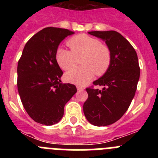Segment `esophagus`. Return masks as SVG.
Here are the masks:
<instances>
[{
  "label": "esophagus",
  "mask_w": 158,
  "mask_h": 158,
  "mask_svg": "<svg viewBox=\"0 0 158 158\" xmlns=\"http://www.w3.org/2000/svg\"><path fill=\"white\" fill-rule=\"evenodd\" d=\"M77 89L78 91H83L84 89H85V87L81 85H77Z\"/></svg>",
  "instance_id": "34e87169"
}]
</instances>
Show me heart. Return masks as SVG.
Segmentation results:
<instances>
[{
    "mask_svg": "<svg viewBox=\"0 0 158 158\" xmlns=\"http://www.w3.org/2000/svg\"><path fill=\"white\" fill-rule=\"evenodd\" d=\"M71 50L58 49L56 59L59 66L64 70L74 67L79 62L82 65L75 67L67 72L65 77L71 83L85 84L94 77L104 74L111 63V54L107 47L96 38L86 35L75 36L68 41Z\"/></svg>",
    "mask_w": 158,
    "mask_h": 158,
    "instance_id": "1",
    "label": "heart"
}]
</instances>
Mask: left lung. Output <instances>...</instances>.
<instances>
[{"mask_svg":"<svg viewBox=\"0 0 158 158\" xmlns=\"http://www.w3.org/2000/svg\"><path fill=\"white\" fill-rule=\"evenodd\" d=\"M89 34L105 42L111 54V63L105 73L93 82L104 88L86 89L89 97L83 111L90 123L105 127L118 121L133 100L140 77L139 59L134 47L118 32L95 31Z\"/></svg>","mask_w":158,"mask_h":158,"instance_id":"1","label":"left lung"}]
</instances>
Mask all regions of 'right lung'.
Returning <instances> with one entry per match:
<instances>
[{
	"label": "right lung",
	"instance_id": "right-lung-1",
	"mask_svg": "<svg viewBox=\"0 0 158 158\" xmlns=\"http://www.w3.org/2000/svg\"><path fill=\"white\" fill-rule=\"evenodd\" d=\"M74 34L68 29L49 27L27 41L18 62L17 88L29 116L46 126L57 123L64 107L77 93L72 84H62L63 73L56 60L60 43Z\"/></svg>",
	"mask_w": 158,
	"mask_h": 158
}]
</instances>
